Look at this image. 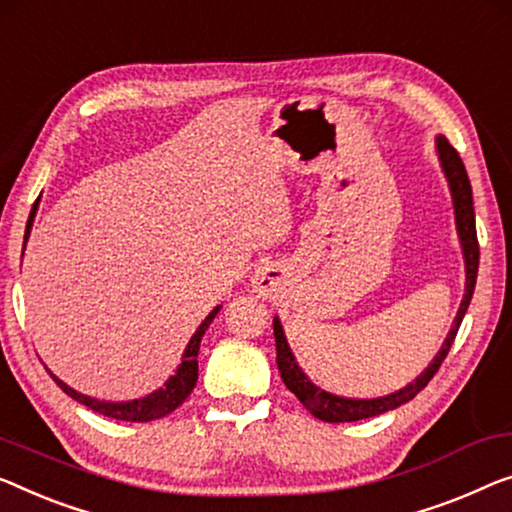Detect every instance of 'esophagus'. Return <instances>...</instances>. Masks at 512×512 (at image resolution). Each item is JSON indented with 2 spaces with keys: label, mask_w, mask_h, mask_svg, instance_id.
I'll use <instances>...</instances> for the list:
<instances>
[{
  "label": "esophagus",
  "mask_w": 512,
  "mask_h": 512,
  "mask_svg": "<svg viewBox=\"0 0 512 512\" xmlns=\"http://www.w3.org/2000/svg\"><path fill=\"white\" fill-rule=\"evenodd\" d=\"M276 285H278L276 269H273V266H259V269L255 271V276H253L255 292L262 294V296L271 294L273 289H276Z\"/></svg>",
  "instance_id": "obj_1"
}]
</instances>
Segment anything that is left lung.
I'll use <instances>...</instances> for the list:
<instances>
[{"label":"left lung","instance_id":"8db88e82","mask_svg":"<svg viewBox=\"0 0 512 512\" xmlns=\"http://www.w3.org/2000/svg\"><path fill=\"white\" fill-rule=\"evenodd\" d=\"M434 149H437V158L441 165V172L448 181V190H451L453 197V209H455V230L460 236L462 246V257H464V273H467V282H464V296L460 308H457V315L453 319L451 331H448L444 345L432 358V363L418 375L411 384H407L400 391H393L388 395H381V398H345V395H335L312 384L310 377L301 370V365L296 363L292 354V347L285 338V331H282V324L278 317H273V335H276V363L280 370V377L285 381V386L292 391L296 398L301 400L305 409L310 411L312 416L319 418V421L326 423H352V421H363V418H372L379 414H386V411H393L402 407L404 402L414 400L418 393L423 391L434 375H437L439 365L444 363L446 354L451 352V345L460 329L464 312H467L471 296H474L476 289V276H478V236H476V213H474V197H471V183L467 177V170H464V163L457 151L448 144L444 135H437L434 140Z\"/></svg>","mask_w":512,"mask_h":512}]
</instances>
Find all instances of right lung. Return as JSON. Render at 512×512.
<instances>
[{"label": "right lung", "instance_id": "obj_1", "mask_svg": "<svg viewBox=\"0 0 512 512\" xmlns=\"http://www.w3.org/2000/svg\"><path fill=\"white\" fill-rule=\"evenodd\" d=\"M36 207L38 202L34 204L32 213H29V220H27V230H25V243L29 239V234H32V225H34V216H36ZM22 253H25V248H22ZM223 305H216L207 317H204V322L197 326V331L193 333V338L183 349V356H181V363L174 375H170V379L165 381L163 386L156 388L154 393L144 395V398H137V400H126V402H110V400H96V398H89L85 393H78L75 388H71L68 384H64L59 377H55L50 372V377L55 379V384L64 391L66 395H71L75 402L85 404L87 409L96 411V414H103L108 418H114V421H131V423H147V421H156V418H163L167 414H172L174 409L179 407V404L186 402V398L190 393H193V388L197 384V352H200V342L204 338V333H207L209 324L216 319V315L220 312Z\"/></svg>", "mask_w": 512, "mask_h": 512}]
</instances>
